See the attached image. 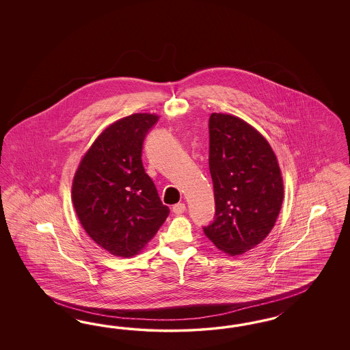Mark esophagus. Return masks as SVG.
Masks as SVG:
<instances>
[{"label":"esophagus","mask_w":350,"mask_h":350,"mask_svg":"<svg viewBox=\"0 0 350 350\" xmlns=\"http://www.w3.org/2000/svg\"><path fill=\"white\" fill-rule=\"evenodd\" d=\"M172 209H173L174 214H182V213H185V211H186V205L183 202H178V204L173 205Z\"/></svg>","instance_id":"1"}]
</instances>
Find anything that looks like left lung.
I'll use <instances>...</instances> for the list:
<instances>
[{
	"label": "left lung",
	"instance_id": "1",
	"mask_svg": "<svg viewBox=\"0 0 350 350\" xmlns=\"http://www.w3.org/2000/svg\"><path fill=\"white\" fill-rule=\"evenodd\" d=\"M209 170L215 214L202 230L224 253L243 254L271 232L282 205L284 183L275 152L243 119L213 113Z\"/></svg>",
	"mask_w": 350,
	"mask_h": 350
}]
</instances>
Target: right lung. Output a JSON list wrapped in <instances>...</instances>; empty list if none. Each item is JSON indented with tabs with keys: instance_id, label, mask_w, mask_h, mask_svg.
<instances>
[{
	"instance_id": "obj_1",
	"label": "right lung",
	"mask_w": 350,
	"mask_h": 350,
	"mask_svg": "<svg viewBox=\"0 0 350 350\" xmlns=\"http://www.w3.org/2000/svg\"><path fill=\"white\" fill-rule=\"evenodd\" d=\"M158 122L132 114L106 128L75 172L72 198L85 232L117 256H132L167 219L170 208L142 164V145Z\"/></svg>"
}]
</instances>
